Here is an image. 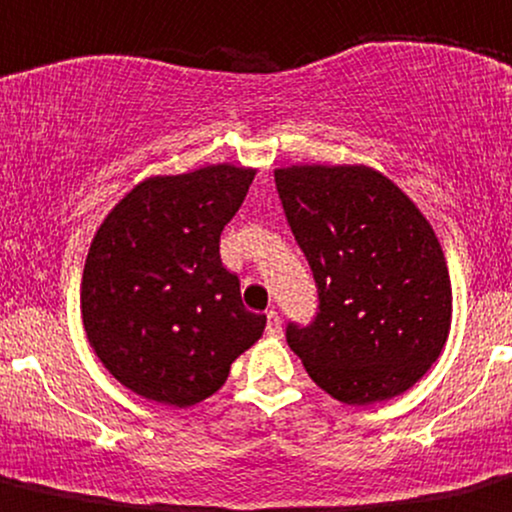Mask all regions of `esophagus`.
Returning <instances> with one entry per match:
<instances>
[{"label": "esophagus", "instance_id": "34e87169", "mask_svg": "<svg viewBox=\"0 0 512 512\" xmlns=\"http://www.w3.org/2000/svg\"><path fill=\"white\" fill-rule=\"evenodd\" d=\"M267 336L272 338L282 336V321H279L277 311H267Z\"/></svg>", "mask_w": 512, "mask_h": 512}]
</instances>
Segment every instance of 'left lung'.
Masks as SVG:
<instances>
[{
  "instance_id": "obj_1",
  "label": "left lung",
  "mask_w": 512,
  "mask_h": 512,
  "mask_svg": "<svg viewBox=\"0 0 512 512\" xmlns=\"http://www.w3.org/2000/svg\"><path fill=\"white\" fill-rule=\"evenodd\" d=\"M274 181L319 287V314L287 326L289 348L346 405L407 392L451 328L449 267L429 220L363 164H294Z\"/></svg>"
}]
</instances>
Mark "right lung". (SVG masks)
<instances>
[{"mask_svg":"<svg viewBox=\"0 0 512 512\" xmlns=\"http://www.w3.org/2000/svg\"><path fill=\"white\" fill-rule=\"evenodd\" d=\"M257 169L211 164L149 176L107 213L90 242L80 311L100 363L134 395L191 407L218 392L267 316L242 306L220 262V233Z\"/></svg>","mask_w":512,"mask_h":512,"instance_id":"1","label":"right lung"}]
</instances>
